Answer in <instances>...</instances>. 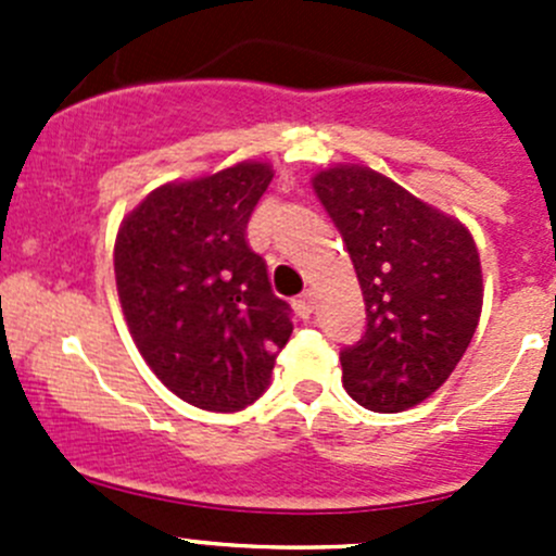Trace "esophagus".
Masks as SVG:
<instances>
[{"label":"esophagus","instance_id":"1","mask_svg":"<svg viewBox=\"0 0 556 556\" xmlns=\"http://www.w3.org/2000/svg\"><path fill=\"white\" fill-rule=\"evenodd\" d=\"M314 304H317V301H314V293L312 290H306L304 295H299V299H295V312H299L301 317H312Z\"/></svg>","mask_w":556,"mask_h":556}]
</instances>
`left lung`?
<instances>
[{
    "mask_svg": "<svg viewBox=\"0 0 556 556\" xmlns=\"http://www.w3.org/2000/svg\"><path fill=\"white\" fill-rule=\"evenodd\" d=\"M312 188L366 301V336L341 352L346 392L371 412H406L452 377L476 333L484 277L473 233L366 164L319 169Z\"/></svg>",
    "mask_w": 556,
    "mask_h": 556,
    "instance_id": "1",
    "label": "left lung"
}]
</instances>
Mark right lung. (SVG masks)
I'll list each match as a JSON object with an SVG mask.
<instances>
[{
    "label": "right lung",
    "mask_w": 556,
    "mask_h": 556,
    "mask_svg": "<svg viewBox=\"0 0 556 556\" xmlns=\"http://www.w3.org/2000/svg\"><path fill=\"white\" fill-rule=\"evenodd\" d=\"M274 177L268 161L172 179L121 220L115 285L128 333L150 371L204 412H239L263 395L293 333L247 220Z\"/></svg>",
    "instance_id": "add662e5"
}]
</instances>
